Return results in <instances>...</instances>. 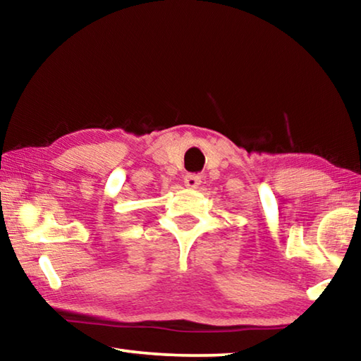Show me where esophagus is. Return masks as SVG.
Here are the masks:
<instances>
[{
  "mask_svg": "<svg viewBox=\"0 0 361 361\" xmlns=\"http://www.w3.org/2000/svg\"><path fill=\"white\" fill-rule=\"evenodd\" d=\"M200 185V176L195 173H188L185 176V186L189 189H197Z\"/></svg>",
  "mask_w": 361,
  "mask_h": 361,
  "instance_id": "1",
  "label": "esophagus"
}]
</instances>
